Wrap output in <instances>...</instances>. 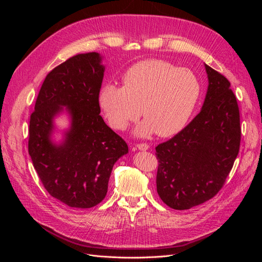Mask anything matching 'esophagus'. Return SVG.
<instances>
[{
  "label": "esophagus",
  "instance_id": "1",
  "mask_svg": "<svg viewBox=\"0 0 262 262\" xmlns=\"http://www.w3.org/2000/svg\"><path fill=\"white\" fill-rule=\"evenodd\" d=\"M137 147L141 150H146L149 148V145L147 143H138L137 144Z\"/></svg>",
  "mask_w": 262,
  "mask_h": 262
}]
</instances>
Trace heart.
Segmentation results:
<instances>
[{"instance_id": "obj_1", "label": "heart", "mask_w": 262, "mask_h": 262, "mask_svg": "<svg viewBox=\"0 0 262 262\" xmlns=\"http://www.w3.org/2000/svg\"><path fill=\"white\" fill-rule=\"evenodd\" d=\"M123 87L108 84L98 101L110 126L123 130L144 118L136 133L171 137L185 128L201 98V83L191 70L163 60H146L125 71Z\"/></svg>"}]
</instances>
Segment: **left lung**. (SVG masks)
I'll list each match as a JSON object with an SVG mask.
<instances>
[{"mask_svg":"<svg viewBox=\"0 0 262 262\" xmlns=\"http://www.w3.org/2000/svg\"><path fill=\"white\" fill-rule=\"evenodd\" d=\"M209 86L201 112L156 146L157 193L175 210L208 201L223 187L239 152L241 120L227 78L205 64Z\"/></svg>","mask_w":262,"mask_h":262,"instance_id":"1","label":"left lung"}]
</instances>
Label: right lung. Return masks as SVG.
Listing matches in <instances>:
<instances>
[{"mask_svg":"<svg viewBox=\"0 0 262 262\" xmlns=\"http://www.w3.org/2000/svg\"><path fill=\"white\" fill-rule=\"evenodd\" d=\"M104 72L97 52L68 59L46 76L30 116L28 153L39 179L50 195L71 208L89 209L104 200L115 163L129 150L99 115ZM63 106L71 126L55 145L53 119Z\"/></svg>","mask_w":262,"mask_h":262,"instance_id":"right-lung-1","label":"right lung"}]
</instances>
